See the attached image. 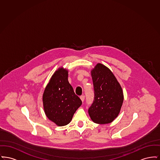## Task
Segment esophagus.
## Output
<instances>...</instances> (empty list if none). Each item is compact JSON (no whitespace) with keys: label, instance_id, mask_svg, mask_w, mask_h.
I'll use <instances>...</instances> for the list:
<instances>
[{"label":"esophagus","instance_id":"esophagus-1","mask_svg":"<svg viewBox=\"0 0 160 160\" xmlns=\"http://www.w3.org/2000/svg\"><path fill=\"white\" fill-rule=\"evenodd\" d=\"M84 98H85L84 95H82V96H80V99H81V100L82 101V102H83L84 100Z\"/></svg>","mask_w":160,"mask_h":160}]
</instances>
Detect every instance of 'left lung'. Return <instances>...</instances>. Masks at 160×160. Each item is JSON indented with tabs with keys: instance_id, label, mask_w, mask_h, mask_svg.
<instances>
[{
	"instance_id": "obj_1",
	"label": "left lung",
	"mask_w": 160,
	"mask_h": 160,
	"mask_svg": "<svg viewBox=\"0 0 160 160\" xmlns=\"http://www.w3.org/2000/svg\"><path fill=\"white\" fill-rule=\"evenodd\" d=\"M91 75L94 99L88 113L95 123H110L118 116L122 107V88L112 71L102 64L98 63Z\"/></svg>"
}]
</instances>
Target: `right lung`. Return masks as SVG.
<instances>
[{
    "mask_svg": "<svg viewBox=\"0 0 160 160\" xmlns=\"http://www.w3.org/2000/svg\"><path fill=\"white\" fill-rule=\"evenodd\" d=\"M47 117L58 126L71 122L77 109L82 104L68 80V71L58 69L52 77L43 93Z\"/></svg>",
    "mask_w": 160,
    "mask_h": 160,
    "instance_id": "right-lung-1",
    "label": "right lung"
}]
</instances>
